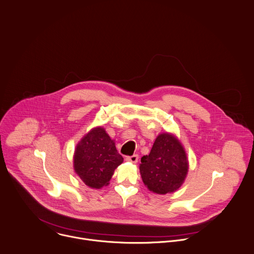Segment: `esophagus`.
<instances>
[{
	"mask_svg": "<svg viewBox=\"0 0 254 254\" xmlns=\"http://www.w3.org/2000/svg\"><path fill=\"white\" fill-rule=\"evenodd\" d=\"M126 159L127 161L132 162V163H136L138 161V155L137 154H133V155H130V156H127Z\"/></svg>",
	"mask_w": 254,
	"mask_h": 254,
	"instance_id": "34e87169",
	"label": "esophagus"
}]
</instances>
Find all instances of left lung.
Masks as SVG:
<instances>
[{
  "mask_svg": "<svg viewBox=\"0 0 254 254\" xmlns=\"http://www.w3.org/2000/svg\"><path fill=\"white\" fill-rule=\"evenodd\" d=\"M139 172L150 191L165 194L177 190L189 171L186 151L179 139L170 133L159 134L148 155L140 159Z\"/></svg>",
  "mask_w": 254,
  "mask_h": 254,
  "instance_id": "obj_1",
  "label": "left lung"
}]
</instances>
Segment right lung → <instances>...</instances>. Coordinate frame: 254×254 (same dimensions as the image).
I'll return each mask as SVG.
<instances>
[{"instance_id":"add662e5","label":"right lung","mask_w":254,"mask_h":254,"mask_svg":"<svg viewBox=\"0 0 254 254\" xmlns=\"http://www.w3.org/2000/svg\"><path fill=\"white\" fill-rule=\"evenodd\" d=\"M123 161L115 141L103 127H96L84 135L77 143L73 155L74 172L93 189L109 185L115 170Z\"/></svg>"}]
</instances>
